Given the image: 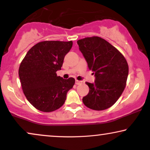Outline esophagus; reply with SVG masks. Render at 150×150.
<instances>
[{"instance_id": "esophagus-1", "label": "esophagus", "mask_w": 150, "mask_h": 150, "mask_svg": "<svg viewBox=\"0 0 150 150\" xmlns=\"http://www.w3.org/2000/svg\"><path fill=\"white\" fill-rule=\"evenodd\" d=\"M75 83L76 85H80V84H81V83H82V81H78V80H76Z\"/></svg>"}]
</instances>
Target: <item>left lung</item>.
<instances>
[{
	"mask_svg": "<svg viewBox=\"0 0 150 150\" xmlns=\"http://www.w3.org/2000/svg\"><path fill=\"white\" fill-rule=\"evenodd\" d=\"M89 69L94 74V83L86 82L89 91L83 98L85 106L94 110L112 107L126 85L129 67L123 55L103 38L87 37L77 41Z\"/></svg>",
	"mask_w": 150,
	"mask_h": 150,
	"instance_id": "left-lung-1",
	"label": "left lung"
}]
</instances>
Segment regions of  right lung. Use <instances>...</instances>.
I'll use <instances>...</instances> for the list:
<instances>
[{
	"label": "right lung",
	"mask_w": 150,
	"mask_h": 150,
	"mask_svg": "<svg viewBox=\"0 0 150 150\" xmlns=\"http://www.w3.org/2000/svg\"><path fill=\"white\" fill-rule=\"evenodd\" d=\"M72 44V41L40 42L29 50L21 62L18 75L23 93L37 110L44 112L58 110L74 85V78L63 79L56 74Z\"/></svg>",
	"instance_id": "1"
}]
</instances>
